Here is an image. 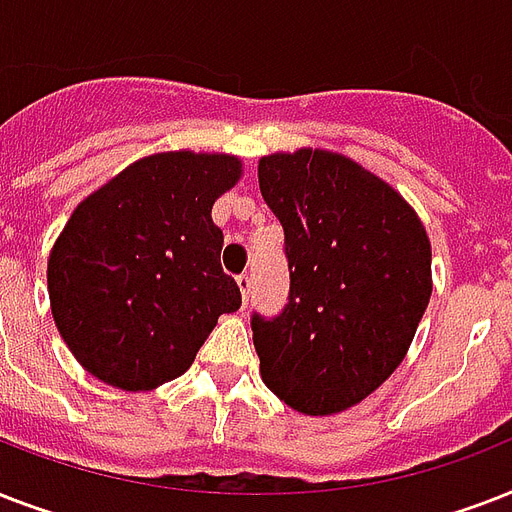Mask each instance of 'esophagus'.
<instances>
[{"instance_id":"34e87169","label":"esophagus","mask_w":512,"mask_h":512,"mask_svg":"<svg viewBox=\"0 0 512 512\" xmlns=\"http://www.w3.org/2000/svg\"><path fill=\"white\" fill-rule=\"evenodd\" d=\"M236 284H239L241 289V303H244V308L249 305V287H252V279H249V273H241V276H236Z\"/></svg>"}]
</instances>
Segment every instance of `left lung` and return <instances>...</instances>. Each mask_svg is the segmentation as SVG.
<instances>
[{"instance_id":"8db88e82","label":"left lung","mask_w":512,"mask_h":512,"mask_svg":"<svg viewBox=\"0 0 512 512\" xmlns=\"http://www.w3.org/2000/svg\"><path fill=\"white\" fill-rule=\"evenodd\" d=\"M260 193L284 228L289 303L252 316L260 377L297 412H345L380 388L430 303V241L404 196L348 156H263Z\"/></svg>"}]
</instances>
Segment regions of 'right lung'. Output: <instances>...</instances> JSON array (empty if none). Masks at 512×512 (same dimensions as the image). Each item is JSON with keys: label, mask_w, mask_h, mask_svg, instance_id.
<instances>
[{"label": "right lung", "mask_w": 512, "mask_h": 512, "mask_svg": "<svg viewBox=\"0 0 512 512\" xmlns=\"http://www.w3.org/2000/svg\"><path fill=\"white\" fill-rule=\"evenodd\" d=\"M241 177L228 154L167 151L130 164L74 209L47 260L50 308L79 364L106 385L175 380L241 292L220 268L212 204Z\"/></svg>", "instance_id": "1"}]
</instances>
